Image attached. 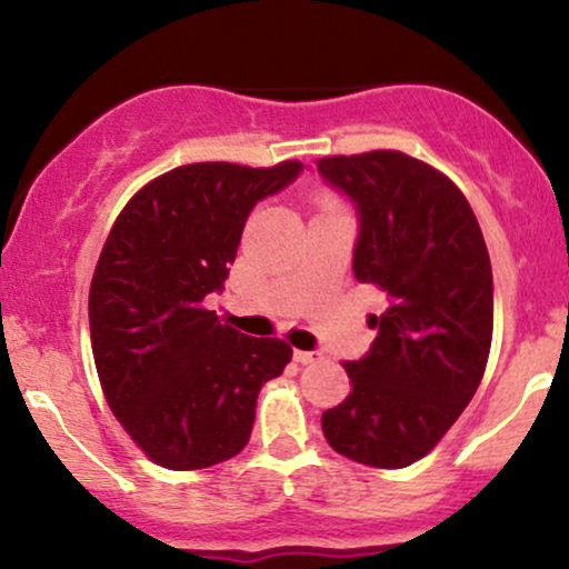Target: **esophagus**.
Wrapping results in <instances>:
<instances>
[{
  "label": "esophagus",
  "instance_id": "34e87169",
  "mask_svg": "<svg viewBox=\"0 0 569 569\" xmlns=\"http://www.w3.org/2000/svg\"><path fill=\"white\" fill-rule=\"evenodd\" d=\"M293 358H297L299 363H316V361H321V352H310V350H293Z\"/></svg>",
  "mask_w": 569,
  "mask_h": 569
}]
</instances>
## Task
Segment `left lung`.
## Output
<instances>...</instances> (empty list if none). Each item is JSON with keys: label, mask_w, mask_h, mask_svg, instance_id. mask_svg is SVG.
Instances as JSON below:
<instances>
[{"label": "left lung", "mask_w": 569, "mask_h": 569, "mask_svg": "<svg viewBox=\"0 0 569 569\" xmlns=\"http://www.w3.org/2000/svg\"><path fill=\"white\" fill-rule=\"evenodd\" d=\"M326 181L361 217L352 272L388 293L350 393L323 411L331 449L371 468H407L443 439L485 377L492 264L471 202L447 173L398 149L329 154Z\"/></svg>", "instance_id": "1"}]
</instances>
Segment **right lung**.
Instances as JSON below:
<instances>
[{
    "instance_id": "obj_1",
    "label": "right lung",
    "mask_w": 569,
    "mask_h": 569,
    "mask_svg": "<svg viewBox=\"0 0 569 569\" xmlns=\"http://www.w3.org/2000/svg\"><path fill=\"white\" fill-rule=\"evenodd\" d=\"M302 171L192 162L126 202L90 283V345L109 409L152 462L198 471L251 439L257 396L291 345L253 339L206 307L234 262L251 208Z\"/></svg>"
}]
</instances>
